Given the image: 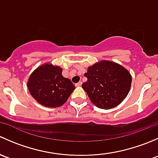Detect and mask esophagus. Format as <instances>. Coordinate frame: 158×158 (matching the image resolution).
<instances>
[{"mask_svg": "<svg viewBox=\"0 0 158 158\" xmlns=\"http://www.w3.org/2000/svg\"><path fill=\"white\" fill-rule=\"evenodd\" d=\"M82 82H81V81H80V82H78V83H76V85H76V87H79V86H81V85H82Z\"/></svg>", "mask_w": 158, "mask_h": 158, "instance_id": "esophagus-1", "label": "esophagus"}]
</instances>
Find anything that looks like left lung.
<instances>
[{
    "instance_id": "1",
    "label": "left lung",
    "mask_w": 158,
    "mask_h": 158,
    "mask_svg": "<svg viewBox=\"0 0 158 158\" xmlns=\"http://www.w3.org/2000/svg\"><path fill=\"white\" fill-rule=\"evenodd\" d=\"M82 85L92 103L102 109H110L122 102L131 85V75L122 65L101 60L89 66Z\"/></svg>"
}]
</instances>
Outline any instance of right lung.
<instances>
[{"instance_id":"1","label":"right lung","mask_w":158,"mask_h":158,"mask_svg":"<svg viewBox=\"0 0 158 158\" xmlns=\"http://www.w3.org/2000/svg\"><path fill=\"white\" fill-rule=\"evenodd\" d=\"M63 69L52 63L38 66L30 76L27 87L30 95L41 106L56 108L63 106L76 87L62 75Z\"/></svg>"}]
</instances>
